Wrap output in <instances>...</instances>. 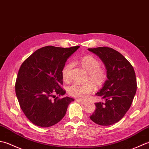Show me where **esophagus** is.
<instances>
[{
  "mask_svg": "<svg viewBox=\"0 0 149 149\" xmlns=\"http://www.w3.org/2000/svg\"><path fill=\"white\" fill-rule=\"evenodd\" d=\"M76 101H77V102H78V103H80V104H86V102L83 101V100H80V99H77V100H76Z\"/></svg>",
  "mask_w": 149,
  "mask_h": 149,
  "instance_id": "1",
  "label": "esophagus"
}]
</instances>
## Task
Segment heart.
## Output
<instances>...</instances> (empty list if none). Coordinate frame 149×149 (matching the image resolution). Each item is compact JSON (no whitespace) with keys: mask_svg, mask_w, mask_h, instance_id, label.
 Wrapping results in <instances>:
<instances>
[{"mask_svg":"<svg viewBox=\"0 0 149 149\" xmlns=\"http://www.w3.org/2000/svg\"><path fill=\"white\" fill-rule=\"evenodd\" d=\"M80 63L83 68L89 72L87 80L92 83L95 87L102 86L107 80V73L105 69L100 68L101 63L95 56L87 55L80 60ZM73 63L68 62L63 66L62 75L63 80L69 81L71 78V69ZM91 83L81 84L74 83L68 87V93L69 95L79 99H86L88 95L94 91V86Z\"/></svg>","mask_w":149,"mask_h":149,"instance_id":"obj_1","label":"heart"}]
</instances>
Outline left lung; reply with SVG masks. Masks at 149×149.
Masks as SVG:
<instances>
[{
  "instance_id": "left-lung-1",
  "label": "left lung",
  "mask_w": 149,
  "mask_h": 149,
  "mask_svg": "<svg viewBox=\"0 0 149 149\" xmlns=\"http://www.w3.org/2000/svg\"><path fill=\"white\" fill-rule=\"evenodd\" d=\"M105 65L107 80L96 95L105 103H95L96 110L91 120L100 125L117 123L131 106L136 95L137 83L132 65L118 51L108 47L89 48Z\"/></svg>"
}]
</instances>
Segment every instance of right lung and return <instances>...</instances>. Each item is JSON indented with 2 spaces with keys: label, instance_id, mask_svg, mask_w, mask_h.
Returning a JSON list of instances; mask_svg holds the SVG:
<instances>
[{
  "label": "right lung",
  "instance_id": "1",
  "mask_svg": "<svg viewBox=\"0 0 149 149\" xmlns=\"http://www.w3.org/2000/svg\"><path fill=\"white\" fill-rule=\"evenodd\" d=\"M79 46L69 48L48 45L38 49L24 60L18 72L15 93L20 107L35 125L49 127L65 115L73 98L63 96L62 71L67 59ZM54 98L53 100L52 98Z\"/></svg>",
  "mask_w": 149,
  "mask_h": 149
}]
</instances>
